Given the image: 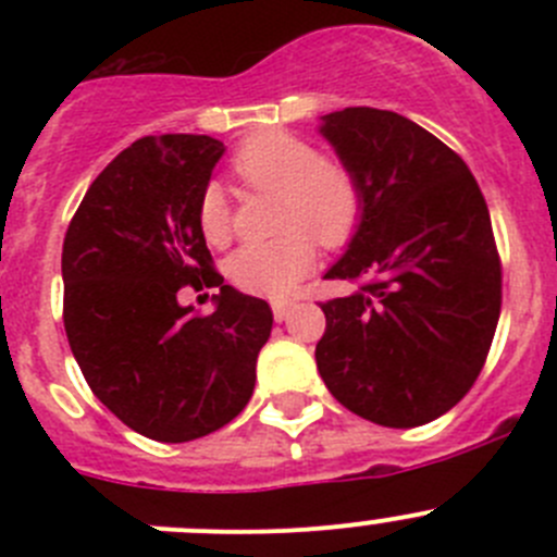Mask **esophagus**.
Returning <instances> with one entry per match:
<instances>
[{"label":"esophagus","mask_w":557,"mask_h":557,"mask_svg":"<svg viewBox=\"0 0 557 557\" xmlns=\"http://www.w3.org/2000/svg\"><path fill=\"white\" fill-rule=\"evenodd\" d=\"M294 307H296V301H294V299H274V301H272L274 320H277V323H283V320L288 318V314H290V310H294Z\"/></svg>","instance_id":"34e87169"}]
</instances>
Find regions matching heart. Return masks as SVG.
<instances>
[{
	"instance_id": "b5f03b06",
	"label": "heart",
	"mask_w": 557,
	"mask_h": 557,
	"mask_svg": "<svg viewBox=\"0 0 557 557\" xmlns=\"http://www.w3.org/2000/svg\"><path fill=\"white\" fill-rule=\"evenodd\" d=\"M232 170L252 188L277 190V239L247 243L228 258V274L243 290L288 296L314 267V239L336 247L350 239L361 218V185L336 161L288 132H263L245 139ZM201 237L212 247L232 239V207L221 185H207L196 205Z\"/></svg>"
}]
</instances>
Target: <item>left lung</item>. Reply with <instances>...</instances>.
<instances>
[{"label":"left lung","instance_id":"obj_1","mask_svg":"<svg viewBox=\"0 0 557 557\" xmlns=\"http://www.w3.org/2000/svg\"><path fill=\"white\" fill-rule=\"evenodd\" d=\"M318 132L361 185V218L325 280H363L323 305L314 361L331 396L387 429L453 409L482 372L502 261L474 174L409 117L345 107Z\"/></svg>","mask_w":557,"mask_h":557}]
</instances>
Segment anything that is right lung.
<instances>
[{
  "mask_svg": "<svg viewBox=\"0 0 557 557\" xmlns=\"http://www.w3.org/2000/svg\"><path fill=\"white\" fill-rule=\"evenodd\" d=\"M226 153L207 134L143 137L104 166L64 237V329L94 396L156 442L232 423L272 334L263 299L223 285L196 205ZM183 284H218L216 310L178 305Z\"/></svg>",
  "mask_w": 557,
  "mask_h": 557,
  "instance_id": "obj_1",
  "label": "right lung"
}]
</instances>
